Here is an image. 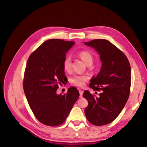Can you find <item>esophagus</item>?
Here are the masks:
<instances>
[{
    "instance_id": "34e87169",
    "label": "esophagus",
    "mask_w": 147,
    "mask_h": 147,
    "mask_svg": "<svg viewBox=\"0 0 147 147\" xmlns=\"http://www.w3.org/2000/svg\"><path fill=\"white\" fill-rule=\"evenodd\" d=\"M79 92H80V97H82V96H83V93H84V91H82V90H80V89L79 90Z\"/></svg>"
}]
</instances>
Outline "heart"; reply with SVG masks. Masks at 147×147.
I'll return each mask as SVG.
<instances>
[{"label":"heart","mask_w":147,"mask_h":147,"mask_svg":"<svg viewBox=\"0 0 147 147\" xmlns=\"http://www.w3.org/2000/svg\"><path fill=\"white\" fill-rule=\"evenodd\" d=\"M78 55L86 64L89 63V62H93V56L89 51H82L78 53ZM63 68L65 71H70L71 69V59L69 56H67L64 59L63 62ZM87 80H88V77L86 76L74 75L71 77L70 82L74 85L82 87L84 85V83Z\"/></svg>","instance_id":"1"}]
</instances>
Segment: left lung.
<instances>
[{"instance_id": "left-lung-1", "label": "left lung", "mask_w": 147, "mask_h": 147, "mask_svg": "<svg viewBox=\"0 0 147 147\" xmlns=\"http://www.w3.org/2000/svg\"><path fill=\"white\" fill-rule=\"evenodd\" d=\"M100 56V71L91 79L89 87L100 91L95 97L88 90L83 96L88 101L86 118L96 126L110 123L117 117L127 102L131 86V68L128 58L120 50L106 39L84 42Z\"/></svg>"}]
</instances>
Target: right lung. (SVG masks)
<instances>
[{
    "label": "right lung",
    "mask_w": 147,
    "mask_h": 147,
    "mask_svg": "<svg viewBox=\"0 0 147 147\" xmlns=\"http://www.w3.org/2000/svg\"><path fill=\"white\" fill-rule=\"evenodd\" d=\"M73 41L52 39L45 41L30 56L24 73L23 88L30 107L39 121L47 126L60 125L67 117L80 94L74 87L58 94L65 84L63 62Z\"/></svg>",
    "instance_id": "obj_1"
}]
</instances>
